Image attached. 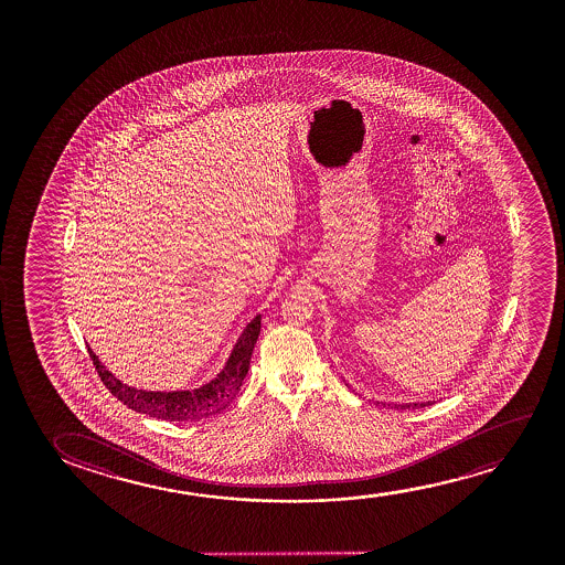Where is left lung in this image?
Wrapping results in <instances>:
<instances>
[{"mask_svg": "<svg viewBox=\"0 0 565 565\" xmlns=\"http://www.w3.org/2000/svg\"><path fill=\"white\" fill-rule=\"evenodd\" d=\"M426 405H433V402H425V403H402V405H394V407H397V409H415V407H426Z\"/></svg>", "mask_w": 565, "mask_h": 565, "instance_id": "obj_1", "label": "left lung"}]
</instances>
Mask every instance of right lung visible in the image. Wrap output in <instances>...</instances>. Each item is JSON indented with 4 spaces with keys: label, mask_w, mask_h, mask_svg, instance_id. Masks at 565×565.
Segmentation results:
<instances>
[{
    "label": "right lung",
    "mask_w": 565,
    "mask_h": 565,
    "mask_svg": "<svg viewBox=\"0 0 565 565\" xmlns=\"http://www.w3.org/2000/svg\"><path fill=\"white\" fill-rule=\"evenodd\" d=\"M258 333H260V315L253 318L241 333L232 355L225 363L224 371L220 372L216 379L210 380L209 384L196 390H185V392H147V390L127 386L98 361V356L94 355L90 348H88V355L93 359L104 386L108 387L111 395H116L117 399L129 409L145 413L148 417L186 423V420H201V418L217 415L237 397L243 380L247 376Z\"/></svg>",
    "instance_id": "add662e5"
}]
</instances>
